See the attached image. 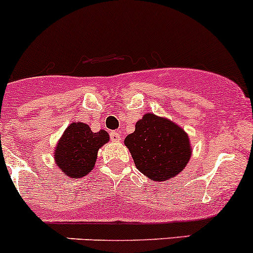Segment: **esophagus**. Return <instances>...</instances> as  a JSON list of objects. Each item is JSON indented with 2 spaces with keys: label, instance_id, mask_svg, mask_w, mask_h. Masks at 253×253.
Listing matches in <instances>:
<instances>
[{
  "label": "esophagus",
  "instance_id": "obj_1",
  "mask_svg": "<svg viewBox=\"0 0 253 253\" xmlns=\"http://www.w3.org/2000/svg\"><path fill=\"white\" fill-rule=\"evenodd\" d=\"M111 140L112 141L117 142V141H121V134L118 131H111Z\"/></svg>",
  "mask_w": 253,
  "mask_h": 253
}]
</instances>
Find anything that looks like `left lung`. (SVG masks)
Returning a JSON list of instances; mask_svg holds the SVG:
<instances>
[{
    "label": "left lung",
    "instance_id": "8db88e82",
    "mask_svg": "<svg viewBox=\"0 0 253 253\" xmlns=\"http://www.w3.org/2000/svg\"><path fill=\"white\" fill-rule=\"evenodd\" d=\"M124 144L136 168L155 181H165L180 173L191 156L186 132L169 119L152 113L137 122Z\"/></svg>",
    "mask_w": 253,
    "mask_h": 253
}]
</instances>
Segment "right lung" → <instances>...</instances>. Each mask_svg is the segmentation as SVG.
<instances>
[{
  "label": "right lung",
  "instance_id": "1",
  "mask_svg": "<svg viewBox=\"0 0 253 253\" xmlns=\"http://www.w3.org/2000/svg\"><path fill=\"white\" fill-rule=\"evenodd\" d=\"M109 140L105 130L91 131L84 123H72L54 150L56 165L70 178L85 176L95 167L97 151Z\"/></svg>",
  "mask_w": 253,
  "mask_h": 253
}]
</instances>
